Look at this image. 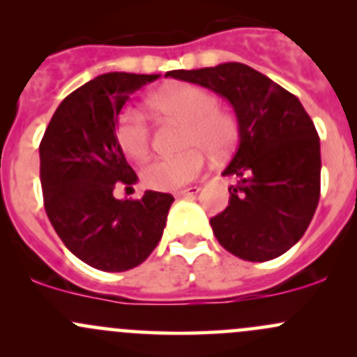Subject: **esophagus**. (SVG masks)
<instances>
[{"instance_id": "34e87169", "label": "esophagus", "mask_w": 357, "mask_h": 357, "mask_svg": "<svg viewBox=\"0 0 357 357\" xmlns=\"http://www.w3.org/2000/svg\"><path fill=\"white\" fill-rule=\"evenodd\" d=\"M199 192H200V186H190V188L174 192V197H192V195H197Z\"/></svg>"}]
</instances>
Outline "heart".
Here are the masks:
<instances>
[{"mask_svg": "<svg viewBox=\"0 0 357 357\" xmlns=\"http://www.w3.org/2000/svg\"><path fill=\"white\" fill-rule=\"evenodd\" d=\"M150 107L160 115L185 122L181 146L185 152L157 157L143 167L145 186L160 192L178 190L197 179L205 167L204 149L222 153L235 139V121L215 109L218 98L199 86L176 84L150 98ZM115 139L122 152L132 160H142L150 150V128L142 112L128 107L115 122Z\"/></svg>", "mask_w": 357, "mask_h": 357, "instance_id": "1", "label": "heart"}]
</instances>
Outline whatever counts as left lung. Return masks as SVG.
<instances>
[{
    "label": "left lung",
    "instance_id": "1",
    "mask_svg": "<svg viewBox=\"0 0 357 357\" xmlns=\"http://www.w3.org/2000/svg\"><path fill=\"white\" fill-rule=\"evenodd\" d=\"M165 77L212 89L231 103L238 146L222 176H235L229 205L211 219L215 238L243 261L280 257L307 229L319 202V136L298 98L238 62Z\"/></svg>",
    "mask_w": 357,
    "mask_h": 357
}]
</instances>
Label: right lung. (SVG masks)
Masks as SVG:
<instances>
[{"instance_id":"right-lung-1","label":"right lung","mask_w":357,"mask_h":357,"mask_svg":"<svg viewBox=\"0 0 357 357\" xmlns=\"http://www.w3.org/2000/svg\"><path fill=\"white\" fill-rule=\"evenodd\" d=\"M158 74L109 72L72 91L53 114L39 145L50 222L75 257L100 271H128L160 242L174 197L145 192L117 200V185L138 176L126 160L115 122L129 96Z\"/></svg>"}]
</instances>
